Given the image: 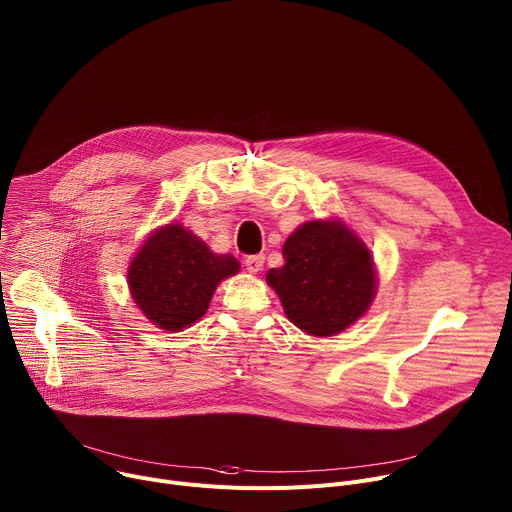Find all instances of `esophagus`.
<instances>
[{"mask_svg":"<svg viewBox=\"0 0 512 512\" xmlns=\"http://www.w3.org/2000/svg\"><path fill=\"white\" fill-rule=\"evenodd\" d=\"M244 266H246V270H248V272H252V274L260 272V270H262V266H264V254H252V256H246V258H244Z\"/></svg>","mask_w":512,"mask_h":512,"instance_id":"esophagus-1","label":"esophagus"}]
</instances>
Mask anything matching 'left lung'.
<instances>
[{"label": "left lung", "mask_w": 512, "mask_h": 512, "mask_svg": "<svg viewBox=\"0 0 512 512\" xmlns=\"http://www.w3.org/2000/svg\"><path fill=\"white\" fill-rule=\"evenodd\" d=\"M285 266L266 282L291 323L329 337L356 323L376 295V270L366 244L339 219L307 221L282 246Z\"/></svg>", "instance_id": "left-lung-1"}]
</instances>
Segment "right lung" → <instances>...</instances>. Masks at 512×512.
<instances>
[{"label":"right lung","mask_w":512,"mask_h":512,"mask_svg":"<svg viewBox=\"0 0 512 512\" xmlns=\"http://www.w3.org/2000/svg\"><path fill=\"white\" fill-rule=\"evenodd\" d=\"M238 270L232 254H215L181 223H166L130 262L128 285L150 323L177 333L205 315L219 282Z\"/></svg>","instance_id":"add662e5"}]
</instances>
